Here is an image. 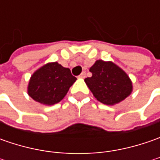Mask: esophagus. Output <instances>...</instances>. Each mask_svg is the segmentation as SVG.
Wrapping results in <instances>:
<instances>
[{"label": "esophagus", "instance_id": "obj_1", "mask_svg": "<svg viewBox=\"0 0 160 160\" xmlns=\"http://www.w3.org/2000/svg\"><path fill=\"white\" fill-rule=\"evenodd\" d=\"M86 77V74H85V72H82L80 75H79V78H84V77Z\"/></svg>", "mask_w": 160, "mask_h": 160}]
</instances>
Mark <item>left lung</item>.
I'll return each instance as SVG.
<instances>
[{"instance_id": "left-lung-1", "label": "left lung", "mask_w": 160, "mask_h": 160, "mask_svg": "<svg viewBox=\"0 0 160 160\" xmlns=\"http://www.w3.org/2000/svg\"><path fill=\"white\" fill-rule=\"evenodd\" d=\"M92 74L84 79L97 101L113 106L132 93V83L125 71L112 61L96 60L90 68Z\"/></svg>"}]
</instances>
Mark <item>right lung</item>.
<instances>
[{"label":"right lung","mask_w":160,"mask_h":160,"mask_svg":"<svg viewBox=\"0 0 160 160\" xmlns=\"http://www.w3.org/2000/svg\"><path fill=\"white\" fill-rule=\"evenodd\" d=\"M76 80L77 77L72 76L69 68L58 62H49L33 73L28 83V93L42 105H54L64 98Z\"/></svg>","instance_id":"add662e5"}]
</instances>
